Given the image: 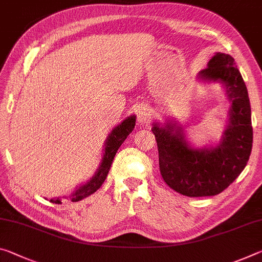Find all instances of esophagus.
Instances as JSON below:
<instances>
[{"instance_id": "1", "label": "esophagus", "mask_w": 262, "mask_h": 262, "mask_svg": "<svg viewBox=\"0 0 262 262\" xmlns=\"http://www.w3.org/2000/svg\"><path fill=\"white\" fill-rule=\"evenodd\" d=\"M138 122L140 124H143L149 121V119H150V112L147 108L146 106H141L138 108Z\"/></svg>"}]
</instances>
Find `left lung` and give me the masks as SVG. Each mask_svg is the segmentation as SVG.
I'll return each mask as SVG.
<instances>
[{
  "label": "left lung",
  "instance_id": "obj_1",
  "mask_svg": "<svg viewBox=\"0 0 262 262\" xmlns=\"http://www.w3.org/2000/svg\"><path fill=\"white\" fill-rule=\"evenodd\" d=\"M198 78L219 81L232 102L228 126L214 148L196 149L186 141L182 127L154 123L161 176L169 188L188 197L215 196L233 183L252 151L251 105L245 81L230 55L217 52Z\"/></svg>",
  "mask_w": 262,
  "mask_h": 262
}]
</instances>
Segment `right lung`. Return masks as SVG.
Listing matches in <instances>:
<instances>
[{"label":"right lung","mask_w":262,"mask_h":262,"mask_svg":"<svg viewBox=\"0 0 262 262\" xmlns=\"http://www.w3.org/2000/svg\"><path fill=\"white\" fill-rule=\"evenodd\" d=\"M135 116L132 115L129 118L118 124L113 130L111 132L108 138L106 140L105 144V152H103L102 161L100 163V167L97 170L95 175L91 178V180L87 182V183L82 184L79 186L74 192H72L68 197L71 202H79L81 199L89 197L90 194L94 193L98 189H100L103 182H105L107 175H108V171L111 169L112 162L114 160V156L120 146L123 143V141L127 139V136L130 134L132 130L134 129L135 127ZM51 203H56V204H60V199L55 198L51 199Z\"/></svg>","instance_id":"add662e5"}]
</instances>
